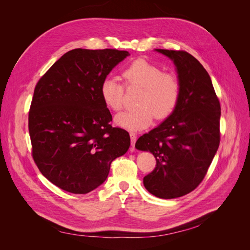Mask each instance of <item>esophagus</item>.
Returning a JSON list of instances; mask_svg holds the SVG:
<instances>
[{
  "mask_svg": "<svg viewBox=\"0 0 250 250\" xmlns=\"http://www.w3.org/2000/svg\"><path fill=\"white\" fill-rule=\"evenodd\" d=\"M129 136H130V142H132V150L134 151L135 150V143L137 141V135L134 132H130Z\"/></svg>",
  "mask_w": 250,
  "mask_h": 250,
  "instance_id": "1",
  "label": "esophagus"
}]
</instances>
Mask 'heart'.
<instances>
[{"label": "heart", "instance_id": "b5f03b06", "mask_svg": "<svg viewBox=\"0 0 250 250\" xmlns=\"http://www.w3.org/2000/svg\"><path fill=\"white\" fill-rule=\"evenodd\" d=\"M127 89L140 88L137 97L138 107L122 112L115 123L128 130L148 127L154 117L164 121L176 110L181 98L182 86L177 75L162 70L147 60L139 59L130 62L122 73ZM125 86L113 78H105L100 86V95L106 106L121 110L124 104Z\"/></svg>", "mask_w": 250, "mask_h": 250}]
</instances>
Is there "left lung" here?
<instances>
[{
  "label": "left lung",
  "mask_w": 250,
  "mask_h": 250,
  "mask_svg": "<svg viewBox=\"0 0 250 250\" xmlns=\"http://www.w3.org/2000/svg\"><path fill=\"white\" fill-rule=\"evenodd\" d=\"M174 62L182 92L171 116L144 134L136 148L150 151L156 167L144 187L160 199H175L195 189L220 145L221 105L203 64L185 50L156 49Z\"/></svg>",
  "instance_id": "left-lung-1"
}]
</instances>
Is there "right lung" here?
<instances>
[{
	"label": "right lung",
	"mask_w": 250,
	"mask_h": 250,
	"mask_svg": "<svg viewBox=\"0 0 250 250\" xmlns=\"http://www.w3.org/2000/svg\"><path fill=\"white\" fill-rule=\"evenodd\" d=\"M128 51L72 49L38 80L28 114L32 158L51 183L88 193L107 178L111 162L130 144L129 134L111 125L100 95L102 81Z\"/></svg>",
	"instance_id": "obj_1"
}]
</instances>
